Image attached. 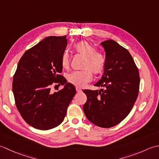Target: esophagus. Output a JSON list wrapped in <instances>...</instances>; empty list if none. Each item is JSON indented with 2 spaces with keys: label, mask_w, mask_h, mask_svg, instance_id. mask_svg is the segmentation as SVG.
Here are the masks:
<instances>
[{
  "label": "esophagus",
  "mask_w": 159,
  "mask_h": 159,
  "mask_svg": "<svg viewBox=\"0 0 159 159\" xmlns=\"http://www.w3.org/2000/svg\"><path fill=\"white\" fill-rule=\"evenodd\" d=\"M76 91H77V93H80V92L82 91V90H81V89L78 88V87H76Z\"/></svg>",
  "instance_id": "esophagus-1"
}]
</instances>
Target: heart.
I'll list each match as a JSON object with an SVG mask.
<instances>
[{
  "instance_id": "obj_1",
  "label": "heart",
  "mask_w": 159,
  "mask_h": 159,
  "mask_svg": "<svg viewBox=\"0 0 159 159\" xmlns=\"http://www.w3.org/2000/svg\"><path fill=\"white\" fill-rule=\"evenodd\" d=\"M75 50L84 57L82 71H75L67 75L69 83L77 87H83L91 81L93 74L99 75L104 69L105 59L102 53L96 52L95 48L86 41H80L75 47ZM61 66L68 68L69 64V56L67 52H64L61 58Z\"/></svg>"
}]
</instances>
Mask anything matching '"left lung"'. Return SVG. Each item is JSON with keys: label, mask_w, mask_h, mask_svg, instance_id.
I'll return each mask as SVG.
<instances>
[{"label": "left lung", "mask_w": 159, "mask_h": 159, "mask_svg": "<svg viewBox=\"0 0 159 159\" xmlns=\"http://www.w3.org/2000/svg\"><path fill=\"white\" fill-rule=\"evenodd\" d=\"M106 53L103 74L95 86L99 90H84L87 101L83 110L89 120L102 128L119 124L128 115L137 99L140 77L130 53L115 40L101 43Z\"/></svg>", "instance_id": "8db88e82"}]
</instances>
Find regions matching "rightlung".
I'll list each match as a JSON object with an SVG mask.
<instances>
[{
    "label": "right lung",
    "mask_w": 159,
    "mask_h": 159,
    "mask_svg": "<svg viewBox=\"0 0 159 159\" xmlns=\"http://www.w3.org/2000/svg\"><path fill=\"white\" fill-rule=\"evenodd\" d=\"M66 45V35L47 37L26 51L18 64L12 85L16 105L24 120L36 129L59 125L75 95V86L59 75ZM53 83L64 88L51 93Z\"/></svg>",
    "instance_id": "right-lung-1"
}]
</instances>
